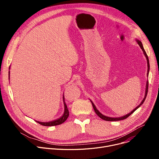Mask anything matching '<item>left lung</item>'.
Segmentation results:
<instances>
[{"mask_svg":"<svg viewBox=\"0 0 159 159\" xmlns=\"http://www.w3.org/2000/svg\"><path fill=\"white\" fill-rule=\"evenodd\" d=\"M137 42L138 43V44L140 45V48H142V51L143 52V53H144V55H145V57H146V58H147V65H148V71H147V76L148 75V72H149V69H150V64H149V60H148V56H147V53H146V52H145V50H144V48H143V45H142V42L140 41V40H139V39H137ZM148 80L147 82V85H146V90H145V97H144V98H143V101H142V102L140 103V104L139 105V106H138L137 107H136L134 109H133L131 112H129V114H128V115H125V116H123V117H120V118H110V117H107V116H104V115H102L101 113L97 109V108L96 107V106H95V105L94 104V103L90 101V102H91V103H92V104H93V108H94V111H95V112L96 113V115L99 116V117H100L101 119H102V120H105V121H120V120H125V119H126L128 117H129L132 113H133L134 111H135V110H137L143 102H144V101H145V99H146V97H147V93H148Z\"/></svg>","mask_w":159,"mask_h":159,"instance_id":"8db88e82","label":"left lung"}]
</instances>
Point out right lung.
Instances as JSON below:
<instances>
[{
  "mask_svg": "<svg viewBox=\"0 0 159 159\" xmlns=\"http://www.w3.org/2000/svg\"><path fill=\"white\" fill-rule=\"evenodd\" d=\"M63 102H64V106H65V111H64V113L63 115L61 117H60V118L57 119V120H55L54 121H50V122H39V121H36L38 123L40 124L41 125H43V126H56V125H60L61 123H63V122H65L66 121V120L68 118V117H69V109H68L67 108V106H66V104H65V98H64V96L63 97Z\"/></svg>",
  "mask_w": 159,
  "mask_h": 159,
  "instance_id": "1",
  "label": "right lung"
}]
</instances>
